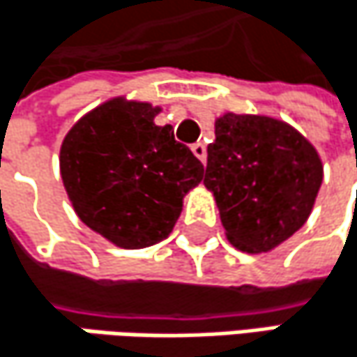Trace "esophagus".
I'll return each instance as SVG.
<instances>
[{
    "label": "esophagus",
    "mask_w": 357,
    "mask_h": 357,
    "mask_svg": "<svg viewBox=\"0 0 357 357\" xmlns=\"http://www.w3.org/2000/svg\"><path fill=\"white\" fill-rule=\"evenodd\" d=\"M191 150H193V154H195V156L199 158L201 162L205 164V160H207V148H205L201 142H197V144H193V146H191Z\"/></svg>",
    "instance_id": "34e87169"
}]
</instances>
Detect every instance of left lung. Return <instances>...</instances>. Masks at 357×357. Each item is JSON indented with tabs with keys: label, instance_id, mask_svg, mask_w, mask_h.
I'll list each match as a JSON object with an SVG mask.
<instances>
[{
	"label": "left lung",
	"instance_id": "8db88e82",
	"mask_svg": "<svg viewBox=\"0 0 357 357\" xmlns=\"http://www.w3.org/2000/svg\"><path fill=\"white\" fill-rule=\"evenodd\" d=\"M321 183L319 152L291 125L263 114L215 119L203 185L238 250L267 252L288 241L306 224Z\"/></svg>",
	"mask_w": 357,
	"mask_h": 357
}]
</instances>
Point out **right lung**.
I'll list each match as a JSON object with an SVG mask.
<instances>
[{
	"mask_svg": "<svg viewBox=\"0 0 357 357\" xmlns=\"http://www.w3.org/2000/svg\"><path fill=\"white\" fill-rule=\"evenodd\" d=\"M160 107L116 96L86 112L61 144V178L77 218L121 248L164 241L203 164L154 123Z\"/></svg>",
	"mask_w": 357,
	"mask_h": 357,
	"instance_id": "1",
	"label": "right lung"
}]
</instances>
